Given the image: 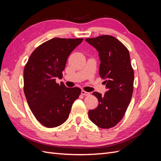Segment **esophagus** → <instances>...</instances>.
<instances>
[{"label":"esophagus","mask_w":161,"mask_h":161,"mask_svg":"<svg viewBox=\"0 0 161 161\" xmlns=\"http://www.w3.org/2000/svg\"><path fill=\"white\" fill-rule=\"evenodd\" d=\"M81 94H82V95H85V96H88V95H90L89 92H86V91H84V90L81 91Z\"/></svg>","instance_id":"34e87169"}]
</instances>
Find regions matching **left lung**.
<instances>
[{"label": "left lung", "mask_w": 161, "mask_h": 161, "mask_svg": "<svg viewBox=\"0 0 161 161\" xmlns=\"http://www.w3.org/2000/svg\"><path fill=\"white\" fill-rule=\"evenodd\" d=\"M85 41L99 52L101 60L99 75L108 91L104 95L92 92L99 101L98 107L89 111L92 122L98 127H114L123 118L132 97L134 72L130 53L122 43L115 37L103 35Z\"/></svg>", "instance_id": "1"}]
</instances>
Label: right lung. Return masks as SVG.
<instances>
[{"label":"right lung","instance_id":"right-lung-1","mask_svg":"<svg viewBox=\"0 0 161 161\" xmlns=\"http://www.w3.org/2000/svg\"><path fill=\"white\" fill-rule=\"evenodd\" d=\"M82 38L55 37L42 43L31 54L24 68L23 90L36 119L47 128L64 123L81 89L58 84L68 57Z\"/></svg>","mask_w":161,"mask_h":161}]
</instances>
